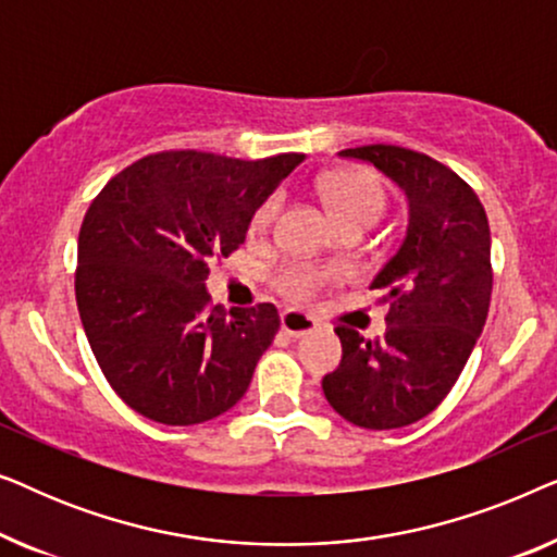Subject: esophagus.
Masks as SVG:
<instances>
[{
	"label": "esophagus",
	"mask_w": 557,
	"mask_h": 557,
	"mask_svg": "<svg viewBox=\"0 0 557 557\" xmlns=\"http://www.w3.org/2000/svg\"><path fill=\"white\" fill-rule=\"evenodd\" d=\"M281 330H284L288 337H304V334H311L317 330V322L304 311L288 309L281 314Z\"/></svg>",
	"instance_id": "34e87169"
}]
</instances>
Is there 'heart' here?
I'll return each instance as SVG.
<instances>
[{
    "label": "heart",
    "instance_id": "heart-1",
    "mask_svg": "<svg viewBox=\"0 0 557 557\" xmlns=\"http://www.w3.org/2000/svg\"><path fill=\"white\" fill-rule=\"evenodd\" d=\"M324 200L330 205L334 220L339 227L349 223H375L385 210V193L380 187V182L368 172H337L324 182ZM278 210V197L265 200L253 215V231L261 233L271 225L273 215ZM334 271H322L314 265L296 263L292 269L284 271L281 276V288L286 294L304 299V296L314 294L326 278H332Z\"/></svg>",
    "mask_w": 557,
    "mask_h": 557
}]
</instances>
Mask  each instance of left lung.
I'll return each mask as SVG.
<instances>
[{
    "label": "left lung",
    "mask_w": 557,
    "mask_h": 557,
    "mask_svg": "<svg viewBox=\"0 0 557 557\" xmlns=\"http://www.w3.org/2000/svg\"><path fill=\"white\" fill-rule=\"evenodd\" d=\"M372 164L408 200L400 248L370 288L387 304L385 334L360 337L337 326L339 368L322 391L345 421L370 431L421 421L446 398L479 334L492 296L490 223L459 174L418 151L372 144L339 151Z\"/></svg>",
    "instance_id": "8db88e82"
}]
</instances>
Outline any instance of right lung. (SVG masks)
I'll return each mask as SVG.
<instances>
[{
    "instance_id": "1",
    "label": "right lung",
    "mask_w": 557,
    "mask_h": 557,
    "mask_svg": "<svg viewBox=\"0 0 557 557\" xmlns=\"http://www.w3.org/2000/svg\"><path fill=\"white\" fill-rule=\"evenodd\" d=\"M301 159L162 151L126 166L90 202L75 301L106 380L136 413L195 425L246 395L278 311L258 304L225 314L205 281L210 261L246 243L256 210Z\"/></svg>"
}]
</instances>
